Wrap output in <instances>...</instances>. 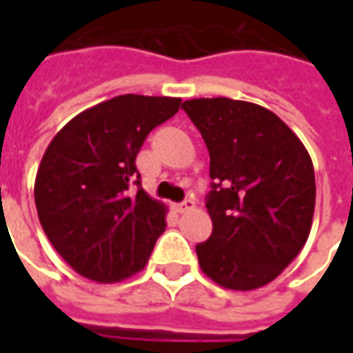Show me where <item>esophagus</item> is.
Returning <instances> with one entry per match:
<instances>
[{"label": "esophagus", "instance_id": "34e87169", "mask_svg": "<svg viewBox=\"0 0 353 353\" xmlns=\"http://www.w3.org/2000/svg\"><path fill=\"white\" fill-rule=\"evenodd\" d=\"M174 208H176L177 214H185V212H189V210H192V208H194V200L187 199V200H183V202L176 204Z\"/></svg>", "mask_w": 353, "mask_h": 353}]
</instances>
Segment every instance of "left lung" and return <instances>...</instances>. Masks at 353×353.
I'll use <instances>...</instances> for the list:
<instances>
[{
    "label": "left lung",
    "instance_id": "obj_1",
    "mask_svg": "<svg viewBox=\"0 0 353 353\" xmlns=\"http://www.w3.org/2000/svg\"><path fill=\"white\" fill-rule=\"evenodd\" d=\"M181 108L204 138L214 179L206 196L214 230L196 245L200 268L221 288H263L310 234V154L280 117L252 101L196 98Z\"/></svg>",
    "mask_w": 353,
    "mask_h": 353
}]
</instances>
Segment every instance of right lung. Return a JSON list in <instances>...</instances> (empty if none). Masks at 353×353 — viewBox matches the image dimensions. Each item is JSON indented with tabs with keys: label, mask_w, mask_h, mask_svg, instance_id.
Returning a JSON list of instances; mask_svg holds the SVG:
<instances>
[{
	"label": "right lung",
	"mask_w": 353,
	"mask_h": 353,
	"mask_svg": "<svg viewBox=\"0 0 353 353\" xmlns=\"http://www.w3.org/2000/svg\"><path fill=\"white\" fill-rule=\"evenodd\" d=\"M179 105V98L123 94L73 117L47 147L35 208L50 244L81 276L113 283L149 261L166 206L141 189L136 157Z\"/></svg>",
	"instance_id": "1"
}]
</instances>
